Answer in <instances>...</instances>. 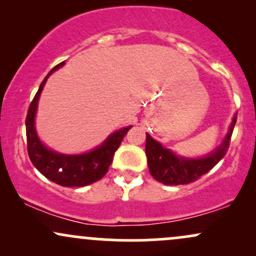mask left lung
Returning <instances> with one entry per match:
<instances>
[{"mask_svg": "<svg viewBox=\"0 0 256 256\" xmlns=\"http://www.w3.org/2000/svg\"><path fill=\"white\" fill-rule=\"evenodd\" d=\"M237 116H234L230 130L222 140V146L202 158H179L171 150L164 148L160 143L146 134V155L148 158V167L152 178L166 185L189 184L198 180L202 176L210 172L216 164L225 156L230 146V140L236 124Z\"/></svg>", "mask_w": 256, "mask_h": 256, "instance_id": "1", "label": "left lung"}]
</instances>
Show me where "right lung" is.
<instances>
[{
  "label": "right lung",
  "instance_id": "1",
  "mask_svg": "<svg viewBox=\"0 0 256 256\" xmlns=\"http://www.w3.org/2000/svg\"><path fill=\"white\" fill-rule=\"evenodd\" d=\"M64 62L56 64L40 85V89L32 100L26 116V140L28 152L31 162L44 177L61 186H85L98 182L107 173L114 152L119 148L125 134L132 126L122 128L112 134L102 146L92 152L82 155H62L46 148L38 140L34 130V116L40 91L43 90L46 79L55 70L60 68Z\"/></svg>",
  "mask_w": 256,
  "mask_h": 256
}]
</instances>
